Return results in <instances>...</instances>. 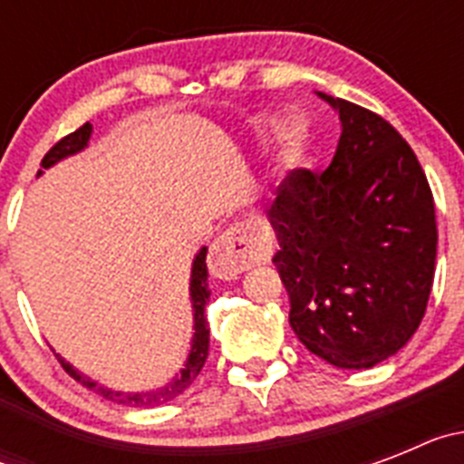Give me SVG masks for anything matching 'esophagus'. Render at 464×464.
Returning a JSON list of instances; mask_svg holds the SVG:
<instances>
[{
    "instance_id": "esophagus-1",
    "label": "esophagus",
    "mask_w": 464,
    "mask_h": 464,
    "mask_svg": "<svg viewBox=\"0 0 464 464\" xmlns=\"http://www.w3.org/2000/svg\"><path fill=\"white\" fill-rule=\"evenodd\" d=\"M272 260V241L246 225H232L213 241L208 272L223 281H235L241 272Z\"/></svg>"
}]
</instances>
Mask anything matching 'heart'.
Listing matches in <instances>:
<instances>
[{"label":"heart","mask_w":464,"mask_h":464,"mask_svg":"<svg viewBox=\"0 0 464 464\" xmlns=\"http://www.w3.org/2000/svg\"><path fill=\"white\" fill-rule=\"evenodd\" d=\"M283 143H285V149H293V146H295V134H285V137H283Z\"/></svg>","instance_id":"b5f03b06"}]
</instances>
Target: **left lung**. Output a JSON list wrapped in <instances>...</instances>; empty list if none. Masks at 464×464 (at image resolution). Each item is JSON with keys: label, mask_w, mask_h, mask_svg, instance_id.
Segmentation results:
<instances>
[{"label": "left lung", "mask_w": 464, "mask_h": 464, "mask_svg": "<svg viewBox=\"0 0 464 464\" xmlns=\"http://www.w3.org/2000/svg\"><path fill=\"white\" fill-rule=\"evenodd\" d=\"M321 97L342 137L323 174L293 169L267 208L290 325L311 353L370 370L411 339L428 309L437 218L428 176L379 113Z\"/></svg>", "instance_id": "1"}]
</instances>
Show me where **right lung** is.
<instances>
[{"instance_id":"right-lung-1","label":"right lung","mask_w":464,"mask_h":464,"mask_svg":"<svg viewBox=\"0 0 464 464\" xmlns=\"http://www.w3.org/2000/svg\"><path fill=\"white\" fill-rule=\"evenodd\" d=\"M90 132H92V125H90V122H85V125H81L76 132H72V134H67V137L60 139V141H57L55 146H53V149L44 155V160H41V169H48V167L55 165V162H60V160L67 158V155H73V153H79V150H83L85 146H88ZM41 169H39V174H41ZM207 276H208L207 274V248H202V251L197 253L195 262H192V276H190V297H192V311H195V334H192V351H190V355H188V362H186V367L181 370V374H176V379H171V383H167L165 388H160V391H150V392L109 391V388H104V385L94 383V381L88 379V376L79 374V372L73 370L69 362H64L60 355H57V360H60V364L64 367V372H67L73 381H79L81 385H85V388H90V391L100 392L104 400L118 401V404H125V407H137V409L160 407V404H165V401H171L174 397L183 395V392H186L188 388L195 383L197 374L202 372L204 362H207V355H208V323H207V314H204V311H207V302H208V295H211V290H208Z\"/></svg>"}]
</instances>
